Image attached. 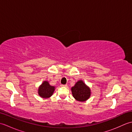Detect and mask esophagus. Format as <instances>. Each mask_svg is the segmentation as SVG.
I'll return each instance as SVG.
<instances>
[{
	"label": "esophagus",
	"mask_w": 132,
	"mask_h": 132,
	"mask_svg": "<svg viewBox=\"0 0 132 132\" xmlns=\"http://www.w3.org/2000/svg\"><path fill=\"white\" fill-rule=\"evenodd\" d=\"M67 86H68L67 84H66V85H61V86H62V87H67Z\"/></svg>",
	"instance_id": "obj_1"
}]
</instances>
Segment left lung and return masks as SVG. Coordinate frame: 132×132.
Masks as SVG:
<instances>
[{"instance_id": "8db88e82", "label": "left lung", "mask_w": 132, "mask_h": 132, "mask_svg": "<svg viewBox=\"0 0 132 132\" xmlns=\"http://www.w3.org/2000/svg\"><path fill=\"white\" fill-rule=\"evenodd\" d=\"M73 97L80 102H85L91 95L90 89L87 86L82 80H79L71 88Z\"/></svg>"}]
</instances>
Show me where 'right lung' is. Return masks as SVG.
Here are the masks:
<instances>
[{"label":"right lung","instance_id":"obj_1","mask_svg":"<svg viewBox=\"0 0 132 132\" xmlns=\"http://www.w3.org/2000/svg\"><path fill=\"white\" fill-rule=\"evenodd\" d=\"M55 87L49 85L47 81H44L38 88V94L43 98H48L53 95Z\"/></svg>","mask_w":132,"mask_h":132}]
</instances>
